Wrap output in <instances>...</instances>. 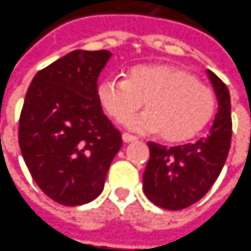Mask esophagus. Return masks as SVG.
<instances>
[{
	"instance_id": "34e87169",
	"label": "esophagus",
	"mask_w": 251,
	"mask_h": 251,
	"mask_svg": "<svg viewBox=\"0 0 251 251\" xmlns=\"http://www.w3.org/2000/svg\"><path fill=\"white\" fill-rule=\"evenodd\" d=\"M122 138L124 144H129V142H135V141H137V138L132 137V135H129V134H123Z\"/></svg>"
}]
</instances>
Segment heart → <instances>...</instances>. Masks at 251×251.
Returning a JSON list of instances; mask_svg holds the SVG:
<instances>
[{
  "label": "heart",
  "instance_id": "obj_1",
  "mask_svg": "<svg viewBox=\"0 0 251 251\" xmlns=\"http://www.w3.org/2000/svg\"><path fill=\"white\" fill-rule=\"evenodd\" d=\"M98 99L116 122L145 112L127 126L135 131L159 132L167 142H184L199 134L214 114L213 92L184 69L166 65H139L126 77H107L99 82Z\"/></svg>",
  "mask_w": 251,
  "mask_h": 251
}]
</instances>
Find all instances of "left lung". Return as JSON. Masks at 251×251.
<instances>
[{"instance_id":"left-lung-1","label":"left lung","mask_w":251,"mask_h":251,"mask_svg":"<svg viewBox=\"0 0 251 251\" xmlns=\"http://www.w3.org/2000/svg\"><path fill=\"white\" fill-rule=\"evenodd\" d=\"M208 78L218 110L207 137L196 144L166 148L149 142V161L144 173L146 198L166 210H182L199 201L216 182L231 148V97L213 72Z\"/></svg>"}]
</instances>
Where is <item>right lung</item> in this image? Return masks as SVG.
I'll return each mask as SVG.
<instances>
[{
  "label": "right lung",
  "instance_id": "obj_1",
  "mask_svg": "<svg viewBox=\"0 0 251 251\" xmlns=\"http://www.w3.org/2000/svg\"><path fill=\"white\" fill-rule=\"evenodd\" d=\"M112 53L70 52L40 70L19 120V146L30 174L63 206L97 199L122 134L102 112L98 77Z\"/></svg>",
  "mask_w": 251,
  "mask_h": 251
}]
</instances>
